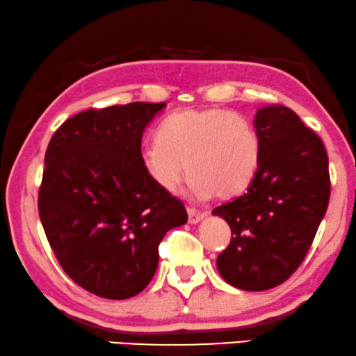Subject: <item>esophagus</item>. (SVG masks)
I'll return each mask as SVG.
<instances>
[{
    "label": "esophagus",
    "mask_w": 356,
    "mask_h": 356,
    "mask_svg": "<svg viewBox=\"0 0 356 356\" xmlns=\"http://www.w3.org/2000/svg\"><path fill=\"white\" fill-rule=\"evenodd\" d=\"M206 216H208L206 212H201V211H196L193 208H188V222H190V224H198V222L203 220Z\"/></svg>",
    "instance_id": "obj_1"
}]
</instances>
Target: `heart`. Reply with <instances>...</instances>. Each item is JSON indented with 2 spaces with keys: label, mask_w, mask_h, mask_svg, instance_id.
I'll return each instance as SVG.
<instances>
[{
  "label": "heart",
  "mask_w": 356,
  "mask_h": 356,
  "mask_svg": "<svg viewBox=\"0 0 356 356\" xmlns=\"http://www.w3.org/2000/svg\"><path fill=\"white\" fill-rule=\"evenodd\" d=\"M155 140L140 153L142 169L168 193L179 192L187 171L195 196L230 200L246 192L261 168L257 131L230 110L176 111L158 127Z\"/></svg>",
  "instance_id": "heart-1"
}]
</instances>
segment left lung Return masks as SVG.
<instances>
[{"label":"left lung","instance_id":"obj_1","mask_svg":"<svg viewBox=\"0 0 356 356\" xmlns=\"http://www.w3.org/2000/svg\"><path fill=\"white\" fill-rule=\"evenodd\" d=\"M254 126L262 145L257 176L246 193L212 211L232 229L217 270L243 291L275 288L299 268L331 195L326 148L293 110L267 105Z\"/></svg>","mask_w":356,"mask_h":356}]
</instances>
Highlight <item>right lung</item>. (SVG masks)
<instances>
[{
    "mask_svg": "<svg viewBox=\"0 0 356 356\" xmlns=\"http://www.w3.org/2000/svg\"><path fill=\"white\" fill-rule=\"evenodd\" d=\"M164 107L84 110L47 145L38 193L42 229L63 272L105 299L144 291L163 236L188 219L182 201L153 184L140 163L142 134Z\"/></svg>",
    "mask_w": 356,
    "mask_h": 356,
    "instance_id": "obj_1",
    "label": "right lung"
}]
</instances>
